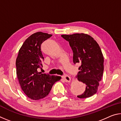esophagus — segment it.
Returning a JSON list of instances; mask_svg holds the SVG:
<instances>
[{
  "label": "esophagus",
  "mask_w": 121,
  "mask_h": 121,
  "mask_svg": "<svg viewBox=\"0 0 121 121\" xmlns=\"http://www.w3.org/2000/svg\"><path fill=\"white\" fill-rule=\"evenodd\" d=\"M62 78L64 79L65 81L66 82H70L71 80L70 77L68 76V75H65L64 76H62Z\"/></svg>",
  "instance_id": "34e87169"
}]
</instances>
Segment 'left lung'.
<instances>
[{"instance_id": "8db88e82", "label": "left lung", "mask_w": 121, "mask_h": 121, "mask_svg": "<svg viewBox=\"0 0 121 121\" xmlns=\"http://www.w3.org/2000/svg\"><path fill=\"white\" fill-rule=\"evenodd\" d=\"M73 52L74 64L80 65L77 79L86 85L79 98H86L96 93L104 73V56L97 42L87 34L62 35Z\"/></svg>"}]
</instances>
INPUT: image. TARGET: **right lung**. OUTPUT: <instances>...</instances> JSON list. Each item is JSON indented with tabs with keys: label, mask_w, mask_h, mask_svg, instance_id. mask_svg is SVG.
I'll use <instances>...</instances> for the list:
<instances>
[{
	"label": "right lung",
	"mask_w": 121,
	"mask_h": 121,
	"mask_svg": "<svg viewBox=\"0 0 121 121\" xmlns=\"http://www.w3.org/2000/svg\"><path fill=\"white\" fill-rule=\"evenodd\" d=\"M52 35L37 32L29 37L19 51L16 60V74L24 93L31 99L37 100L48 95L60 76L38 72L44 60L41 44Z\"/></svg>",
	"instance_id": "add662e5"
}]
</instances>
